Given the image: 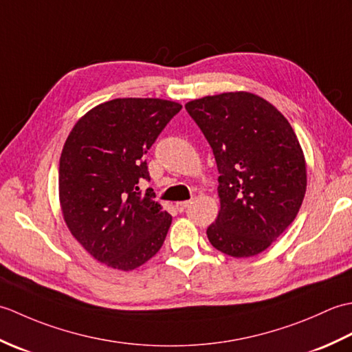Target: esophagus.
<instances>
[{"label": "esophagus", "mask_w": 352, "mask_h": 352, "mask_svg": "<svg viewBox=\"0 0 352 352\" xmlns=\"http://www.w3.org/2000/svg\"><path fill=\"white\" fill-rule=\"evenodd\" d=\"M189 204H190V201H178V203H175V207H177V210L182 213L189 207Z\"/></svg>", "instance_id": "esophagus-1"}]
</instances>
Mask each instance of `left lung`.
Here are the masks:
<instances>
[{
    "label": "left lung",
    "mask_w": 352,
    "mask_h": 352,
    "mask_svg": "<svg viewBox=\"0 0 352 352\" xmlns=\"http://www.w3.org/2000/svg\"><path fill=\"white\" fill-rule=\"evenodd\" d=\"M210 144L221 210L207 228L216 250L243 258L263 252L296 218L307 188L304 153L289 121L250 92L186 104Z\"/></svg>",
    "instance_id": "obj_1"
}]
</instances>
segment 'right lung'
I'll list each match as a JSON object with an SVG mask.
<instances>
[{
  "label": "right lung",
  "mask_w": 352,
  "mask_h": 352,
  "mask_svg": "<svg viewBox=\"0 0 352 352\" xmlns=\"http://www.w3.org/2000/svg\"><path fill=\"white\" fill-rule=\"evenodd\" d=\"M182 104L116 98L74 125L58 166V198L71 234L100 263L133 271L154 257L172 216L154 201L145 154Z\"/></svg>",
  "instance_id": "add662e5"
}]
</instances>
